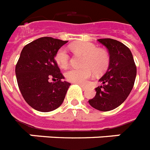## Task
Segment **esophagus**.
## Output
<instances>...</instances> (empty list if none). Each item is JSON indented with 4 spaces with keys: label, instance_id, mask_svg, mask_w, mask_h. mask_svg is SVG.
<instances>
[{
    "label": "esophagus",
    "instance_id": "34e87169",
    "mask_svg": "<svg viewBox=\"0 0 150 150\" xmlns=\"http://www.w3.org/2000/svg\"><path fill=\"white\" fill-rule=\"evenodd\" d=\"M80 86H81V88H82V89L83 90V91H85V90H86V88H87V87H85V86H83V85H80Z\"/></svg>",
    "mask_w": 150,
    "mask_h": 150
}]
</instances>
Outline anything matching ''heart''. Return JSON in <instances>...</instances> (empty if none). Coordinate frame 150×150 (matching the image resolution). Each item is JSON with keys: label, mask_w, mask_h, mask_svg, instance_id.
<instances>
[{"label": "heart", "mask_w": 150, "mask_h": 150, "mask_svg": "<svg viewBox=\"0 0 150 150\" xmlns=\"http://www.w3.org/2000/svg\"><path fill=\"white\" fill-rule=\"evenodd\" d=\"M69 47L74 52L84 56L82 68H73L67 72L66 77L68 81L75 83L83 84L91 78L95 73L98 75L104 74L109 66L110 59L107 52L99 50L94 44L89 42H76L72 43ZM69 54L64 48H60L55 55V60L59 67L63 69L69 66Z\"/></svg>", "instance_id": "1"}]
</instances>
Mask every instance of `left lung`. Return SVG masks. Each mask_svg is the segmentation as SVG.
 <instances>
[{
  "mask_svg": "<svg viewBox=\"0 0 150 150\" xmlns=\"http://www.w3.org/2000/svg\"><path fill=\"white\" fill-rule=\"evenodd\" d=\"M110 56L108 69L99 80L103 83L96 87V95L88 102L97 110L108 111L118 107L132 90L136 76V66L126 45L112 39H100Z\"/></svg>",
  "mask_w": 150,
  "mask_h": 150,
  "instance_id": "left-lung-1",
  "label": "left lung"
}]
</instances>
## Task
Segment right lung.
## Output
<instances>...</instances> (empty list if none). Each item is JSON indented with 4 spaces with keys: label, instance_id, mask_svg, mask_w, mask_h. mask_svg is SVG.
<instances>
[{
    "label": "right lung",
    "instance_id": "1",
    "mask_svg": "<svg viewBox=\"0 0 150 150\" xmlns=\"http://www.w3.org/2000/svg\"><path fill=\"white\" fill-rule=\"evenodd\" d=\"M67 41L42 37L21 50L15 67L18 85L26 102L37 111L49 112L58 108L70 86L63 81L55 55ZM50 78L57 81L50 82Z\"/></svg>",
    "mask_w": 150,
    "mask_h": 150
}]
</instances>
